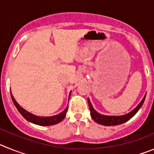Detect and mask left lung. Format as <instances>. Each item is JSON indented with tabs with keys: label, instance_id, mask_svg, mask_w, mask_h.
Segmentation results:
<instances>
[{
	"label": "left lung",
	"instance_id": "left-lung-1",
	"mask_svg": "<svg viewBox=\"0 0 154 154\" xmlns=\"http://www.w3.org/2000/svg\"><path fill=\"white\" fill-rule=\"evenodd\" d=\"M145 98H146V94L144 97L143 98V99L141 100V102L138 104L137 107H136L134 109H133L131 112H130L129 113L125 114V115L122 116H106L103 115V114H100L98 112H96L95 109L92 106V103H91L90 100L88 98V103H89V109H90V115L92 116V119H93L95 122H96L99 124L103 125V126H116V125L122 124L123 123H126L128 120H130L133 116L135 115L137 112L139 111V109L141 108V106H143L144 103V100H145Z\"/></svg>",
	"mask_w": 154,
	"mask_h": 154
}]
</instances>
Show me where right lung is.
Returning a JSON list of instances; mask_svg holds the SVG:
<instances>
[{
  "label": "right lung",
  "mask_w": 154,
  "mask_h": 154,
  "mask_svg": "<svg viewBox=\"0 0 154 154\" xmlns=\"http://www.w3.org/2000/svg\"><path fill=\"white\" fill-rule=\"evenodd\" d=\"M11 96L12 101H13L14 104V106H16L17 109L18 110V112L22 115L23 117L26 119V120H28V122H31V123H34V124L39 125V126H51V125H55L58 123H60L61 121L63 120V119L65 117V116H66L68 107H66L64 111H62V112H60V113L58 114V115L52 116H45V117H43V116H38L34 115V114L28 112L27 110H25L24 108H22V107L17 103L15 99L14 98L11 92ZM70 96L71 92L70 93H69V99L70 98Z\"/></svg>",
  "instance_id": "1"
}]
</instances>
